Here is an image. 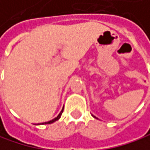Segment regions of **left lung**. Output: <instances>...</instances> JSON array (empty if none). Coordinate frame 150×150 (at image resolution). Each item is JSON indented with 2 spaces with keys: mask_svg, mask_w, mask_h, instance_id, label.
<instances>
[{
  "mask_svg": "<svg viewBox=\"0 0 150 150\" xmlns=\"http://www.w3.org/2000/svg\"><path fill=\"white\" fill-rule=\"evenodd\" d=\"M93 117H94V118H96V117H95V116H93Z\"/></svg>",
  "mask_w": 150,
  "mask_h": 150,
  "instance_id": "left-lung-1",
  "label": "left lung"
}]
</instances>
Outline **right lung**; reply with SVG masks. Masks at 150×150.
<instances>
[{
	"mask_svg": "<svg viewBox=\"0 0 150 150\" xmlns=\"http://www.w3.org/2000/svg\"><path fill=\"white\" fill-rule=\"evenodd\" d=\"M63 109H64V106H63V108H62V110H61V112L59 113V115L56 117V118H54L53 120H50V121H48V122H45V123H42V124H52V123H53V122H55L56 120H58L59 118H60V116H61V114H62V112H63Z\"/></svg>",
	"mask_w": 150,
	"mask_h": 150,
	"instance_id": "1",
	"label": "right lung"
}]
</instances>
